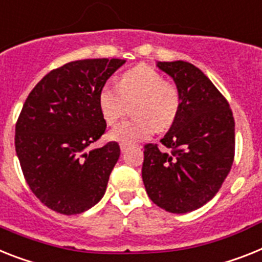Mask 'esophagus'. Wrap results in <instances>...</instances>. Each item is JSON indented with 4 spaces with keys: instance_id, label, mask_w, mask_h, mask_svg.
Listing matches in <instances>:
<instances>
[{
    "instance_id": "esophagus-1",
    "label": "esophagus",
    "mask_w": 262,
    "mask_h": 262,
    "mask_svg": "<svg viewBox=\"0 0 262 262\" xmlns=\"http://www.w3.org/2000/svg\"><path fill=\"white\" fill-rule=\"evenodd\" d=\"M121 151H126L129 149V144H120Z\"/></svg>"
}]
</instances>
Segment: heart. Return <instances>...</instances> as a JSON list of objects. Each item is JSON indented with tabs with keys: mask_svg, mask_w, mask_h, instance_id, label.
I'll use <instances>...</instances> for the list:
<instances>
[{
	"mask_svg": "<svg viewBox=\"0 0 262 262\" xmlns=\"http://www.w3.org/2000/svg\"><path fill=\"white\" fill-rule=\"evenodd\" d=\"M137 100L133 106L136 117L112 129L109 138L132 144L168 130L174 124L181 107V94L176 85L166 82L162 74L148 65H137L120 77L118 86L105 83L98 93V105L109 125L125 114L126 102Z\"/></svg>",
	"mask_w": 262,
	"mask_h": 262,
	"instance_id": "heart-1",
	"label": "heart"
}]
</instances>
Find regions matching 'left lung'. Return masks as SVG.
<instances>
[{"mask_svg":"<svg viewBox=\"0 0 262 262\" xmlns=\"http://www.w3.org/2000/svg\"><path fill=\"white\" fill-rule=\"evenodd\" d=\"M181 94L174 124L157 144L144 146L142 181L149 199L170 213L199 209L216 195L234 160V118L229 102L199 68L158 62Z\"/></svg>","mask_w":262,"mask_h":262,"instance_id":"1","label":"left lung"}]
</instances>
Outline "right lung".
I'll return each instance as SVG.
<instances>
[{"label": "right lung", "mask_w": 262, "mask_h": 262, "mask_svg": "<svg viewBox=\"0 0 262 262\" xmlns=\"http://www.w3.org/2000/svg\"><path fill=\"white\" fill-rule=\"evenodd\" d=\"M124 60H80L53 69L29 93L15 124V151L26 184L61 214L102 199L120 157L116 141L90 149L105 133L98 93Z\"/></svg>", "instance_id": "1"}]
</instances>
